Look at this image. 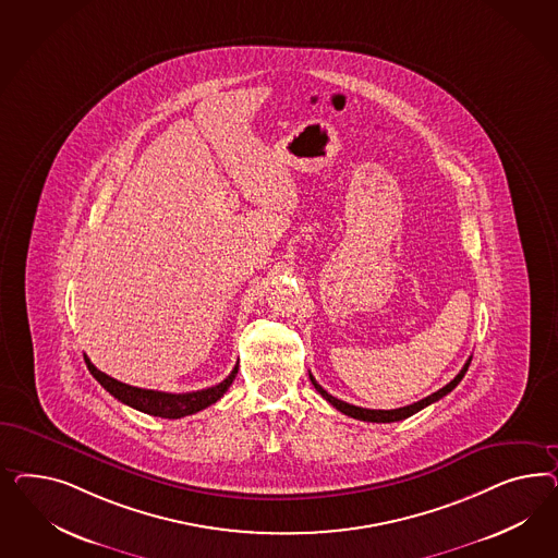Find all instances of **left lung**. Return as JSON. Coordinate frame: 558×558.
<instances>
[{
  "label": "left lung",
  "mask_w": 558,
  "mask_h": 558,
  "mask_svg": "<svg viewBox=\"0 0 558 558\" xmlns=\"http://www.w3.org/2000/svg\"><path fill=\"white\" fill-rule=\"evenodd\" d=\"M471 360H473V357H469V360H466V364H464V366H462V371L458 372L457 376H454V380H450L446 387H441V389L436 390L434 395L425 397V399L417 401V403H413V405L399 407V409H390V411H383V409H364V407L350 405V403H345V401H339V399H336L333 395H329L327 390L323 389L322 385H319V383L313 378V374H308V378H311L313 387L317 389V392L322 395L323 399H325L327 403H331V405L336 407V409L341 411L343 415H350V417L360 420V422L392 423L401 422V420L411 417L413 413L422 411L423 407L436 403V401H439L441 397H446L448 392H452V390L457 389L458 383L464 378V374H466L469 366H471Z\"/></svg>",
  "instance_id": "obj_1"
}]
</instances>
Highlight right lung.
<instances>
[{
    "mask_svg": "<svg viewBox=\"0 0 558 558\" xmlns=\"http://www.w3.org/2000/svg\"><path fill=\"white\" fill-rule=\"evenodd\" d=\"M85 364H87V371L92 372V376L100 383L104 389L108 390L114 399H119L120 403L124 405L133 407L136 411H143L147 415L153 417H163V420H180V417H186L192 413H198L206 407L217 403L220 397L227 392V389L233 385L235 380L236 371H239V364L231 371V374L210 389L196 390V392H182V395H173V392H161V390H147L138 389V387H131V385H124L117 378L104 374L98 371L89 357L84 355Z\"/></svg>",
    "mask_w": 558,
    "mask_h": 558,
    "instance_id": "add662e5",
    "label": "right lung"
}]
</instances>
